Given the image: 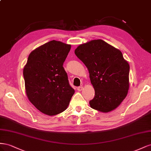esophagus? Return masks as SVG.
<instances>
[{
    "label": "esophagus",
    "mask_w": 151,
    "mask_h": 151,
    "mask_svg": "<svg viewBox=\"0 0 151 151\" xmlns=\"http://www.w3.org/2000/svg\"><path fill=\"white\" fill-rule=\"evenodd\" d=\"M83 90V87H77V90H78V91H81V90Z\"/></svg>",
    "instance_id": "esophagus-1"
}]
</instances>
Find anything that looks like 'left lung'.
I'll return each mask as SVG.
<instances>
[{"instance_id": "8db88e82", "label": "left lung", "mask_w": 151, "mask_h": 151, "mask_svg": "<svg viewBox=\"0 0 151 151\" xmlns=\"http://www.w3.org/2000/svg\"><path fill=\"white\" fill-rule=\"evenodd\" d=\"M75 54L88 68L95 90L90 107L102 113L116 109L129 89L130 66L122 52L98 39L80 45Z\"/></svg>"}]
</instances>
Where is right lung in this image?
Listing matches in <instances>:
<instances>
[{"label": "right lung", "mask_w": 151, "mask_h": 151, "mask_svg": "<svg viewBox=\"0 0 151 151\" xmlns=\"http://www.w3.org/2000/svg\"><path fill=\"white\" fill-rule=\"evenodd\" d=\"M70 49L71 45L50 41L33 50L24 67L27 96L45 114L54 116L66 110L75 93L63 66Z\"/></svg>", "instance_id": "add662e5"}]
</instances>
